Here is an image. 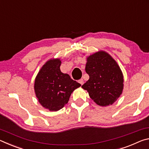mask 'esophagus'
Returning <instances> with one entry per match:
<instances>
[{
    "label": "esophagus",
    "instance_id": "esophagus-1",
    "mask_svg": "<svg viewBox=\"0 0 149 149\" xmlns=\"http://www.w3.org/2000/svg\"><path fill=\"white\" fill-rule=\"evenodd\" d=\"M78 82H79V84H80L81 85L84 84V79H79V81H78Z\"/></svg>",
    "mask_w": 149,
    "mask_h": 149
}]
</instances>
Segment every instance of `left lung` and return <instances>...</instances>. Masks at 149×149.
<instances>
[{
    "label": "left lung",
    "mask_w": 149,
    "mask_h": 149,
    "mask_svg": "<svg viewBox=\"0 0 149 149\" xmlns=\"http://www.w3.org/2000/svg\"><path fill=\"white\" fill-rule=\"evenodd\" d=\"M85 72L89 79L82 85L91 99L102 107L112 104L122 94L123 74L109 54L99 51L87 58Z\"/></svg>",
    "instance_id": "left-lung-1"
}]
</instances>
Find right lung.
<instances>
[{"mask_svg": "<svg viewBox=\"0 0 149 149\" xmlns=\"http://www.w3.org/2000/svg\"><path fill=\"white\" fill-rule=\"evenodd\" d=\"M60 64L59 59L49 60L35 78L34 89L37 99L50 111H58L64 107L72 93L81 86L68 74L61 72Z\"/></svg>", "mask_w": 149, "mask_h": 149, "instance_id": "1", "label": "right lung"}]
</instances>
